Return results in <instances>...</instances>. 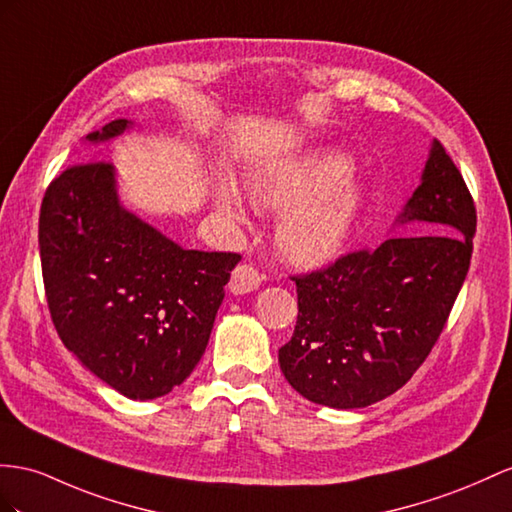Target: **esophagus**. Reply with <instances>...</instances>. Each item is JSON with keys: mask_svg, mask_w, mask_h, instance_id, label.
Returning a JSON list of instances; mask_svg holds the SVG:
<instances>
[{"mask_svg": "<svg viewBox=\"0 0 512 512\" xmlns=\"http://www.w3.org/2000/svg\"><path fill=\"white\" fill-rule=\"evenodd\" d=\"M261 285V274L248 264H240L235 266V270L231 272V281H229V290L233 294H248L255 292L257 287Z\"/></svg>", "mask_w": 512, "mask_h": 512, "instance_id": "esophagus-1", "label": "esophagus"}]
</instances>
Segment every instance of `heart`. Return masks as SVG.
<instances>
[{
  "mask_svg": "<svg viewBox=\"0 0 512 512\" xmlns=\"http://www.w3.org/2000/svg\"><path fill=\"white\" fill-rule=\"evenodd\" d=\"M348 162L342 155H322L268 175L255 183V201L272 209H289L277 231L281 253L298 266H318L335 257L359 216L361 192L348 179ZM222 212L244 220V207L231 188H220Z\"/></svg>",
  "mask_w": 512,
  "mask_h": 512,
  "instance_id": "heart-1",
  "label": "heart"
}]
</instances>
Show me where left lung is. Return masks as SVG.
Listing matches in <instances>:
<instances>
[{
	"label": "left lung",
	"mask_w": 512,
	"mask_h": 512,
	"mask_svg": "<svg viewBox=\"0 0 512 512\" xmlns=\"http://www.w3.org/2000/svg\"><path fill=\"white\" fill-rule=\"evenodd\" d=\"M430 233L389 238L335 264L296 274L298 320L279 350L300 396L331 409H363L411 381L448 322L467 277L476 205L439 140L398 222Z\"/></svg>",
	"instance_id": "left-lung-1"
}]
</instances>
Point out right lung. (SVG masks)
Listing matches in <instances>:
<instances>
[{"mask_svg": "<svg viewBox=\"0 0 512 512\" xmlns=\"http://www.w3.org/2000/svg\"><path fill=\"white\" fill-rule=\"evenodd\" d=\"M116 119L88 142L121 136ZM51 320L73 355L131 400L181 385L201 361L238 253L186 251L119 203L114 166L73 164L38 218Z\"/></svg>", "mask_w": 512, "mask_h": 512, "instance_id": "1", "label": "right lung"}]
</instances>
